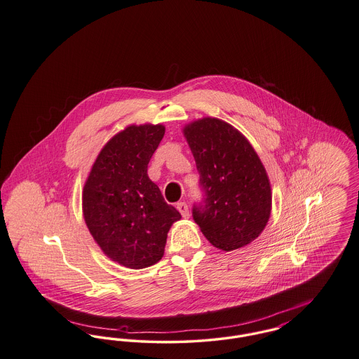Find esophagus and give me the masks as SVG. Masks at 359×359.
<instances>
[{
  "label": "esophagus",
  "instance_id": "esophagus-1",
  "mask_svg": "<svg viewBox=\"0 0 359 359\" xmlns=\"http://www.w3.org/2000/svg\"><path fill=\"white\" fill-rule=\"evenodd\" d=\"M176 208L179 210V212L182 214V217H183V218H188V215H189V214H188V205L186 202H179V203L176 205Z\"/></svg>",
  "mask_w": 359,
  "mask_h": 359
}]
</instances>
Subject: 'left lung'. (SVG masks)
<instances>
[{"label": "left lung", "instance_id": "left-lung-1", "mask_svg": "<svg viewBox=\"0 0 359 359\" xmlns=\"http://www.w3.org/2000/svg\"><path fill=\"white\" fill-rule=\"evenodd\" d=\"M201 175L203 205L192 217L215 248L231 252L253 242L271 218L272 188L249 140L230 123L205 117L183 128Z\"/></svg>", "mask_w": 359, "mask_h": 359}]
</instances>
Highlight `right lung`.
Listing matches in <instances>:
<instances>
[{
    "instance_id": "obj_1",
    "label": "right lung",
    "mask_w": 359,
    "mask_h": 359,
    "mask_svg": "<svg viewBox=\"0 0 359 359\" xmlns=\"http://www.w3.org/2000/svg\"><path fill=\"white\" fill-rule=\"evenodd\" d=\"M164 133L161 123L126 126L104 144L83 187L90 234L111 261L130 269L158 262L172 224L182 218L148 176Z\"/></svg>"
}]
</instances>
